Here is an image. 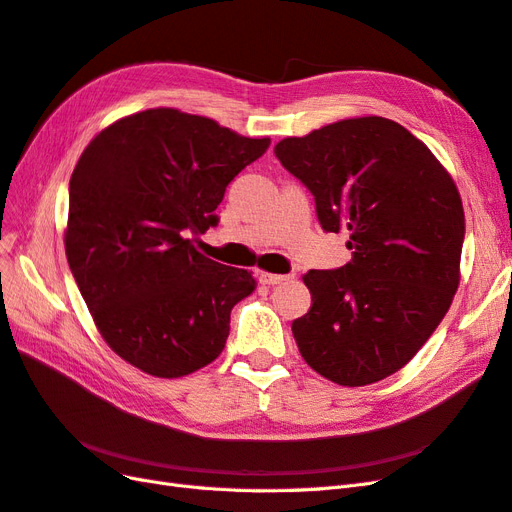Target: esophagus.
<instances>
[{"instance_id": "34e87169", "label": "esophagus", "mask_w": 512, "mask_h": 512, "mask_svg": "<svg viewBox=\"0 0 512 512\" xmlns=\"http://www.w3.org/2000/svg\"><path fill=\"white\" fill-rule=\"evenodd\" d=\"M258 280H260V284H267V286H275V284H282V282L290 280V275H280V273H269V271H260V273H258Z\"/></svg>"}]
</instances>
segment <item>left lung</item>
Instances as JSON below:
<instances>
[{
	"label": "left lung",
	"mask_w": 512,
	"mask_h": 512,
	"mask_svg": "<svg viewBox=\"0 0 512 512\" xmlns=\"http://www.w3.org/2000/svg\"><path fill=\"white\" fill-rule=\"evenodd\" d=\"M316 198L350 262L309 271L312 307L292 322L305 363L342 386L395 374L436 331L459 288L466 215L451 173L397 121L352 117L275 145Z\"/></svg>",
	"instance_id": "8db88e82"
}]
</instances>
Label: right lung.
Returning <instances> with one entry per match:
<instances>
[{"mask_svg": "<svg viewBox=\"0 0 512 512\" xmlns=\"http://www.w3.org/2000/svg\"><path fill=\"white\" fill-rule=\"evenodd\" d=\"M271 138L241 136L179 108H147L98 132L70 179L68 265L102 339L156 378L220 356L230 309L256 282L200 254L226 185Z\"/></svg>", "mask_w": 512, "mask_h": 512, "instance_id": "1", "label": "right lung"}]
</instances>
